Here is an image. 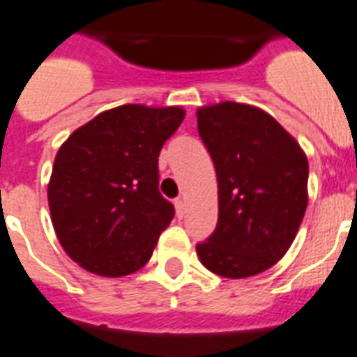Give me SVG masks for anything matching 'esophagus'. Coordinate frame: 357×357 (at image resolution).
<instances>
[{"mask_svg":"<svg viewBox=\"0 0 357 357\" xmlns=\"http://www.w3.org/2000/svg\"><path fill=\"white\" fill-rule=\"evenodd\" d=\"M174 206H176V215H178V218H183L185 202L183 200H176V202H174Z\"/></svg>","mask_w":357,"mask_h":357,"instance_id":"obj_1","label":"esophagus"}]
</instances>
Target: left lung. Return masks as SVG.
I'll list each match as a JSON object with an SVG mask.
<instances>
[{"instance_id":"8db88e82","label":"left lung","mask_w":357,"mask_h":357,"mask_svg":"<svg viewBox=\"0 0 357 357\" xmlns=\"http://www.w3.org/2000/svg\"><path fill=\"white\" fill-rule=\"evenodd\" d=\"M196 116L218 181L217 228L196 244L198 257L218 276L259 274L282 259L302 224L307 159L261 109L224 102Z\"/></svg>"}]
</instances>
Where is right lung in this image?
Returning a JSON list of instances; mask_svg holds the SVG:
<instances>
[{
    "label": "right lung",
    "mask_w": 357,
    "mask_h": 357,
    "mask_svg": "<svg viewBox=\"0 0 357 357\" xmlns=\"http://www.w3.org/2000/svg\"><path fill=\"white\" fill-rule=\"evenodd\" d=\"M185 111L122 105L75 129L57 151L47 202L64 252L120 278L150 261L174 206L159 192V153Z\"/></svg>",
    "instance_id": "obj_1"
}]
</instances>
